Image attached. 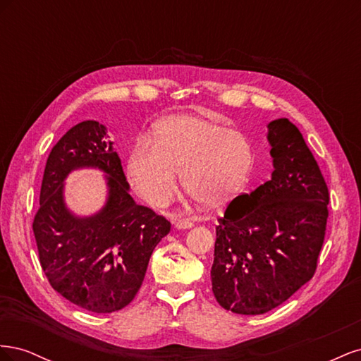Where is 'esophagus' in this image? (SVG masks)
<instances>
[{"mask_svg": "<svg viewBox=\"0 0 361 361\" xmlns=\"http://www.w3.org/2000/svg\"><path fill=\"white\" fill-rule=\"evenodd\" d=\"M174 226H176V228H179V231H183V228H190L192 227V221L187 220V218H178V220H174Z\"/></svg>", "mask_w": 361, "mask_h": 361, "instance_id": "34e87169", "label": "esophagus"}]
</instances>
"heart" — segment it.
<instances>
[{"instance_id": "b5f03b06", "label": "heart", "mask_w": 361, "mask_h": 361, "mask_svg": "<svg viewBox=\"0 0 361 361\" xmlns=\"http://www.w3.org/2000/svg\"><path fill=\"white\" fill-rule=\"evenodd\" d=\"M154 143L138 138L126 161L137 194L152 206L166 204L176 188L204 206H218L244 188L253 167L248 141L227 126L199 116H173L159 122Z\"/></svg>"}]
</instances>
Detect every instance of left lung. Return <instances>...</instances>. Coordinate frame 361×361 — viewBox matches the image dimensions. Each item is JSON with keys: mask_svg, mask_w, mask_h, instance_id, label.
I'll use <instances>...</instances> for the list:
<instances>
[{"mask_svg": "<svg viewBox=\"0 0 361 361\" xmlns=\"http://www.w3.org/2000/svg\"><path fill=\"white\" fill-rule=\"evenodd\" d=\"M267 138L271 179L233 199L216 226L212 292L238 314L276 309L313 277L329 218V188L300 129L277 118Z\"/></svg>", "mask_w": 361, "mask_h": 361, "instance_id": "left-lung-1", "label": "left lung"}]
</instances>
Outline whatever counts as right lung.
<instances>
[{"label": "right lung", "instance_id": "1", "mask_svg": "<svg viewBox=\"0 0 361 361\" xmlns=\"http://www.w3.org/2000/svg\"><path fill=\"white\" fill-rule=\"evenodd\" d=\"M80 168L106 174V204L92 216H76L63 200V180ZM170 226L130 197L122 162L99 122L75 125L52 147L32 232L42 269L61 297L93 313L126 307Z\"/></svg>", "mask_w": 361, "mask_h": 361}]
</instances>
